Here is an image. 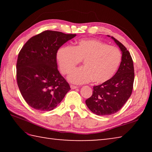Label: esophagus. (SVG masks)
<instances>
[{
    "mask_svg": "<svg viewBox=\"0 0 152 152\" xmlns=\"http://www.w3.org/2000/svg\"><path fill=\"white\" fill-rule=\"evenodd\" d=\"M70 88H71L72 89H76V88H78V87L76 86H74V85H71V86H70Z\"/></svg>",
    "mask_w": 152,
    "mask_h": 152,
    "instance_id": "esophagus-1",
    "label": "esophagus"
}]
</instances>
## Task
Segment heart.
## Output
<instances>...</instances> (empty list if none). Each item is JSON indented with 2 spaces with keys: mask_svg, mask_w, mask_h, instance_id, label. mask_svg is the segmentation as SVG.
Returning <instances> with one entry per match:
<instances>
[{
  "mask_svg": "<svg viewBox=\"0 0 152 152\" xmlns=\"http://www.w3.org/2000/svg\"><path fill=\"white\" fill-rule=\"evenodd\" d=\"M61 72L68 74L83 60L84 66L72 70L68 80L74 84H84L91 80L101 84L111 78L121 61V53L114 46L98 39H82L77 44L62 46L56 53Z\"/></svg>",
  "mask_w": 152,
  "mask_h": 152,
  "instance_id": "heart-1",
  "label": "heart"
}]
</instances>
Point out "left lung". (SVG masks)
<instances>
[{"mask_svg": "<svg viewBox=\"0 0 152 152\" xmlns=\"http://www.w3.org/2000/svg\"><path fill=\"white\" fill-rule=\"evenodd\" d=\"M111 38L121 51V62L116 74L107 82L93 86L92 96L86 100L88 109L97 115H110L119 111L133 91L135 74L132 56L121 43Z\"/></svg>", "mask_w": 152, "mask_h": 152, "instance_id": "left-lung-1", "label": "left lung"}]
</instances>
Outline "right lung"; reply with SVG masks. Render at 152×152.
Instances as JSON below:
<instances>
[{
	"label": "right lung",
	"instance_id": "1",
	"mask_svg": "<svg viewBox=\"0 0 152 152\" xmlns=\"http://www.w3.org/2000/svg\"><path fill=\"white\" fill-rule=\"evenodd\" d=\"M76 34L47 30L25 43L17 62V81L23 97L35 109L48 111L62 101L70 85L58 70L56 53Z\"/></svg>",
	"mask_w": 152,
	"mask_h": 152
}]
</instances>
